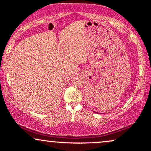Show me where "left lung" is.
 Returning a JSON list of instances; mask_svg holds the SVG:
<instances>
[{"mask_svg":"<svg viewBox=\"0 0 151 151\" xmlns=\"http://www.w3.org/2000/svg\"><path fill=\"white\" fill-rule=\"evenodd\" d=\"M94 112H95V113H97V112H96V111H94ZM97 114H99V113H97ZM99 114H100V113H99ZM102 114H103V113H102Z\"/></svg>","mask_w":151,"mask_h":151,"instance_id":"1","label":"left lung"}]
</instances>
